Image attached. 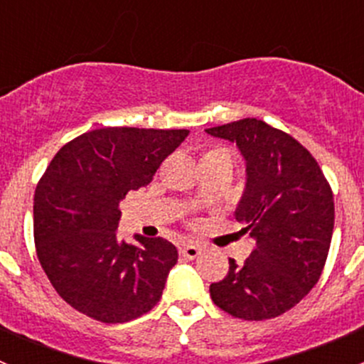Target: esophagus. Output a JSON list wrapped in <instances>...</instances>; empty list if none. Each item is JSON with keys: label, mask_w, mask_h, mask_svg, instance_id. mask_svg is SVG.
Wrapping results in <instances>:
<instances>
[{"label": "esophagus", "mask_w": 364, "mask_h": 364, "mask_svg": "<svg viewBox=\"0 0 364 364\" xmlns=\"http://www.w3.org/2000/svg\"><path fill=\"white\" fill-rule=\"evenodd\" d=\"M179 253H181L183 257H186V259H197V257L200 255V253H203V248L199 247V245H196V243H186V245H183L181 248H179Z\"/></svg>", "instance_id": "34e87169"}]
</instances>
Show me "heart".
<instances>
[{
    "mask_svg": "<svg viewBox=\"0 0 364 364\" xmlns=\"http://www.w3.org/2000/svg\"><path fill=\"white\" fill-rule=\"evenodd\" d=\"M211 153H223V149H213V151L205 153V155H211Z\"/></svg>",
    "mask_w": 364,
    "mask_h": 364,
    "instance_id": "1",
    "label": "heart"
}]
</instances>
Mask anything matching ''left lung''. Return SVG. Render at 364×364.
I'll list each match as a JSON object with an SVG mask.
<instances>
[{"label": "left lung", "instance_id": "obj_1", "mask_svg": "<svg viewBox=\"0 0 364 364\" xmlns=\"http://www.w3.org/2000/svg\"><path fill=\"white\" fill-rule=\"evenodd\" d=\"M236 142L247 160V188L236 220L255 248L243 264L211 284L220 310L243 321H266L296 306L324 269L335 227L331 186L311 153L292 135L255 117L208 128Z\"/></svg>", "mask_w": 364, "mask_h": 364}]
</instances>
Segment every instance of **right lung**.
<instances>
[{"mask_svg": "<svg viewBox=\"0 0 364 364\" xmlns=\"http://www.w3.org/2000/svg\"><path fill=\"white\" fill-rule=\"evenodd\" d=\"M188 130L107 127L67 142L40 178L36 255L56 292L80 314L134 321L160 301L178 250L164 237L117 240L119 203L146 186Z\"/></svg>", "mask_w": 364, "mask_h": 364, "instance_id": "add662e5", "label": "right lung"}]
</instances>
